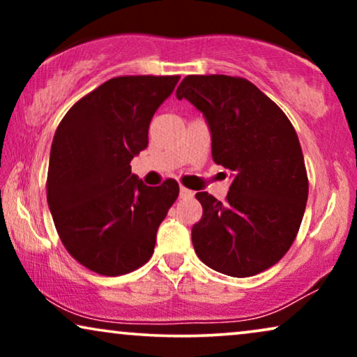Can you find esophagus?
<instances>
[{"label":"esophagus","instance_id":"esophagus-1","mask_svg":"<svg viewBox=\"0 0 357 357\" xmlns=\"http://www.w3.org/2000/svg\"><path fill=\"white\" fill-rule=\"evenodd\" d=\"M178 197L182 198V199H185V198H192V197H193V192H192V190L185 188V187H180V193H178Z\"/></svg>","mask_w":357,"mask_h":357}]
</instances>
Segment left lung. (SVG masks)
I'll return each instance as SVG.
<instances>
[{
  "label": "left lung",
  "mask_w": 357,
  "mask_h": 357,
  "mask_svg": "<svg viewBox=\"0 0 357 357\" xmlns=\"http://www.w3.org/2000/svg\"><path fill=\"white\" fill-rule=\"evenodd\" d=\"M175 94L202 112L213 160L232 177L224 203L208 192L197 193L203 218L192 229L195 252L227 276L265 271L294 242L309 195L294 126L243 77L187 76Z\"/></svg>",
  "instance_id": "8db88e82"
}]
</instances>
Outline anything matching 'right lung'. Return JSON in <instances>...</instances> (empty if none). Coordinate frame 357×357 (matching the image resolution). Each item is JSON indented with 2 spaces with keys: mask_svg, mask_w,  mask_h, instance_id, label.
Returning <instances> with one entry per match:
<instances>
[{
  "mask_svg": "<svg viewBox=\"0 0 357 357\" xmlns=\"http://www.w3.org/2000/svg\"><path fill=\"white\" fill-rule=\"evenodd\" d=\"M180 76H120L68 110L53 136L47 202L63 245L91 271L119 276L153 257L155 234L178 197L169 178L148 187L131 159L148 148L155 110Z\"/></svg>",
  "mask_w": 357,
  "mask_h": 357,
  "instance_id": "1",
  "label": "right lung"
}]
</instances>
